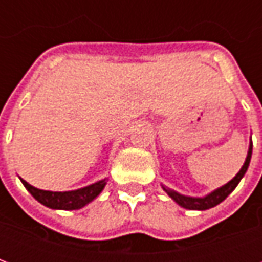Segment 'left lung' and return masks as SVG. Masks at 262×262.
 I'll list each match as a JSON object with an SVG mask.
<instances>
[{
	"mask_svg": "<svg viewBox=\"0 0 262 262\" xmlns=\"http://www.w3.org/2000/svg\"><path fill=\"white\" fill-rule=\"evenodd\" d=\"M251 153H253V143H250V148H248V154H247V159H246V163L242 167V170L237 172V176L229 181L226 185H223L219 189H216L212 193H209L208 196L205 198H191V196H184L181 193H177L176 191H172L170 188H165L164 191L168 195H170L174 201H176L178 205H181L182 208L185 209H191V210H206L209 208H213L216 205H219L220 202H223L226 198L229 196L233 191H234V188L238 185V182L242 180L244 174H246V171L248 168V164H250V160H251Z\"/></svg>",
	"mask_w": 262,
	"mask_h": 262,
	"instance_id": "1",
	"label": "left lung"
}]
</instances>
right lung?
Here are the masks:
<instances>
[{
	"label": "right lung",
	"instance_id": "obj_1",
	"mask_svg": "<svg viewBox=\"0 0 262 262\" xmlns=\"http://www.w3.org/2000/svg\"><path fill=\"white\" fill-rule=\"evenodd\" d=\"M25 188L32 193V196L36 201L52 209H63V210H75L82 206H85L86 203H90L97 198L103 187L106 185V180L95 182L92 185H88L85 188H81L77 191H69V192H52V191H43L37 188L32 187L31 184H28L24 180H20Z\"/></svg>",
	"mask_w": 262,
	"mask_h": 262
}]
</instances>
